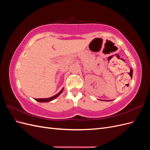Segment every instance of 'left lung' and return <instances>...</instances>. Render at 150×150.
Wrapping results in <instances>:
<instances>
[{
    "label": "left lung",
    "mask_w": 150,
    "mask_h": 150,
    "mask_svg": "<svg viewBox=\"0 0 150 150\" xmlns=\"http://www.w3.org/2000/svg\"><path fill=\"white\" fill-rule=\"evenodd\" d=\"M106 101H109V100H105Z\"/></svg>",
    "instance_id": "left-lung-1"
}]
</instances>
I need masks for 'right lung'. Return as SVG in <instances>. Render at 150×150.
Here are the masks:
<instances>
[{
  "label": "right lung",
  "mask_w": 150,
  "mask_h": 150,
  "mask_svg": "<svg viewBox=\"0 0 150 150\" xmlns=\"http://www.w3.org/2000/svg\"><path fill=\"white\" fill-rule=\"evenodd\" d=\"M63 89H64V88H62L59 93H58L57 94L54 95V96L51 97V98H40V99H35V100H36L38 102H40V103H47V102H50L52 100H54V99H56L57 97H58L59 95L62 93V92L63 91Z\"/></svg>",
  "instance_id": "obj_1"
}]
</instances>
